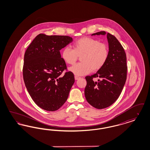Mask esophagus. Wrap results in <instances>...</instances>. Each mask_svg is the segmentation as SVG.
I'll list each match as a JSON object with an SVG mask.
<instances>
[{
    "label": "esophagus",
    "instance_id": "esophagus-1",
    "mask_svg": "<svg viewBox=\"0 0 150 150\" xmlns=\"http://www.w3.org/2000/svg\"><path fill=\"white\" fill-rule=\"evenodd\" d=\"M75 79L76 80H79V79H80V77H79V76H75Z\"/></svg>",
    "mask_w": 150,
    "mask_h": 150
}]
</instances>
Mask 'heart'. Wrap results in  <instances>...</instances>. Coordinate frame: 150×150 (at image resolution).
I'll return each instance as SVG.
<instances>
[{"label": "heart", "mask_w": 150, "mask_h": 150, "mask_svg": "<svg viewBox=\"0 0 150 150\" xmlns=\"http://www.w3.org/2000/svg\"><path fill=\"white\" fill-rule=\"evenodd\" d=\"M109 54L108 47L105 43L88 37L82 38L74 44V49L66 47L61 52V57L69 64H74L80 57L78 64L69 68L74 75L82 76L92 71H97L105 64Z\"/></svg>", "instance_id": "b5f03b06"}]
</instances>
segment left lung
Wrapping results in <instances>:
<instances>
[{"mask_svg":"<svg viewBox=\"0 0 150 150\" xmlns=\"http://www.w3.org/2000/svg\"><path fill=\"white\" fill-rule=\"evenodd\" d=\"M107 35L109 54L106 63L95 74L86 76L84 94L87 102L93 107L102 109L111 106L119 98L127 79V57L116 37L105 31L93 35ZM98 80L94 81L93 78Z\"/></svg>","mask_w":150,"mask_h":150,"instance_id":"8db88e82","label":"left lung"}]
</instances>
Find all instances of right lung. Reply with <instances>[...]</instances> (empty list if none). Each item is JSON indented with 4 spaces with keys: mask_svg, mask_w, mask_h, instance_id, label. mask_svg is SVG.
<instances>
[{
    "mask_svg": "<svg viewBox=\"0 0 150 150\" xmlns=\"http://www.w3.org/2000/svg\"><path fill=\"white\" fill-rule=\"evenodd\" d=\"M73 41L68 36L39 34L24 56L23 76L30 96L39 107L56 111L68 98L75 79L72 72H62L66 65L59 50Z\"/></svg>",
    "mask_w": 150,
    "mask_h": 150,
    "instance_id": "add662e5",
    "label": "right lung"
}]
</instances>
